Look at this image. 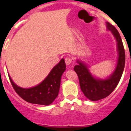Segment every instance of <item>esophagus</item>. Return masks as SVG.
Masks as SVG:
<instances>
[{
    "label": "esophagus",
    "instance_id": "esophagus-1",
    "mask_svg": "<svg viewBox=\"0 0 131 131\" xmlns=\"http://www.w3.org/2000/svg\"><path fill=\"white\" fill-rule=\"evenodd\" d=\"M64 60H65V63H66V64H67V65H69L72 62V58H70V57L65 58Z\"/></svg>",
    "mask_w": 131,
    "mask_h": 131
}]
</instances>
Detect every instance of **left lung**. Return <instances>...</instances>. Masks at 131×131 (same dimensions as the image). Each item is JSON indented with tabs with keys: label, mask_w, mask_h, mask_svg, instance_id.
Returning <instances> with one entry per match:
<instances>
[{
	"label": "left lung",
	"mask_w": 131,
	"mask_h": 131,
	"mask_svg": "<svg viewBox=\"0 0 131 131\" xmlns=\"http://www.w3.org/2000/svg\"><path fill=\"white\" fill-rule=\"evenodd\" d=\"M106 25L107 30L113 34L117 42L118 62L113 73L106 79H99L92 75L88 66L83 62L78 60V64L74 67V71L79 78L82 91L85 96L92 101L107 97L114 91L121 79L125 65V51L120 34L110 23L107 22Z\"/></svg>",
	"instance_id": "left-lung-1"
}]
</instances>
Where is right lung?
<instances>
[{
  "instance_id": "1",
  "label": "right lung",
  "mask_w": 131,
  "mask_h": 131,
  "mask_svg": "<svg viewBox=\"0 0 131 131\" xmlns=\"http://www.w3.org/2000/svg\"><path fill=\"white\" fill-rule=\"evenodd\" d=\"M65 70V62L62 58L51 69L43 82L30 88H23L17 86L10 76L9 78L15 91L24 101L30 103L49 105L58 95L62 75Z\"/></svg>"
}]
</instances>
